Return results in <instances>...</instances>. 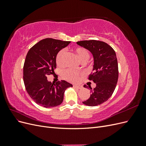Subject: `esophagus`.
<instances>
[{
	"instance_id": "34e87169",
	"label": "esophagus",
	"mask_w": 146,
	"mask_h": 146,
	"mask_svg": "<svg viewBox=\"0 0 146 146\" xmlns=\"http://www.w3.org/2000/svg\"><path fill=\"white\" fill-rule=\"evenodd\" d=\"M74 87L77 88V89H78V90H80V89H82V88H83L82 86H81V85H74Z\"/></svg>"
}]
</instances>
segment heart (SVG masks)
Wrapping results in <instances>:
<instances>
[{"mask_svg":"<svg viewBox=\"0 0 146 146\" xmlns=\"http://www.w3.org/2000/svg\"><path fill=\"white\" fill-rule=\"evenodd\" d=\"M74 51L76 53L78 58L83 63L86 62L90 58V53L87 49L84 47H78L74 48ZM66 51L65 49L60 50L56 56V62L59 66H63L65 64V57ZM83 75V72L80 70H74L72 69H66L63 72V77L70 82H76Z\"/></svg>","mask_w":146,"mask_h":146,"instance_id":"b5f03b06","label":"heart"}]
</instances>
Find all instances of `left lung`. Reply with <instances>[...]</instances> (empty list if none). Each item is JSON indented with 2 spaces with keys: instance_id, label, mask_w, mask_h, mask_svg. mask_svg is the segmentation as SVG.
<instances>
[{
  "instance_id": "left-lung-1",
  "label": "left lung",
  "mask_w": 146,
  "mask_h": 146,
  "mask_svg": "<svg viewBox=\"0 0 146 146\" xmlns=\"http://www.w3.org/2000/svg\"><path fill=\"white\" fill-rule=\"evenodd\" d=\"M78 45L90 50L94 57L93 71L88 80L93 81L96 86L91 90V94L83 104L94 107L107 101L113 94L118 80V64L115 51L107 43L98 40L77 42ZM88 88L86 85L83 86Z\"/></svg>"
}]
</instances>
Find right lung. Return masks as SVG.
I'll return each instance as SVG.
<instances>
[{
    "label": "right lung",
    "mask_w": 146,
    "mask_h": 146,
    "mask_svg": "<svg viewBox=\"0 0 146 146\" xmlns=\"http://www.w3.org/2000/svg\"><path fill=\"white\" fill-rule=\"evenodd\" d=\"M70 41L53 38L42 39L30 48L23 68V78L26 91L35 103L46 108L55 107L63 101L65 90L72 85L64 80L55 84L47 77L56 67L58 52Z\"/></svg>",
    "instance_id": "right-lung-1"
}]
</instances>
